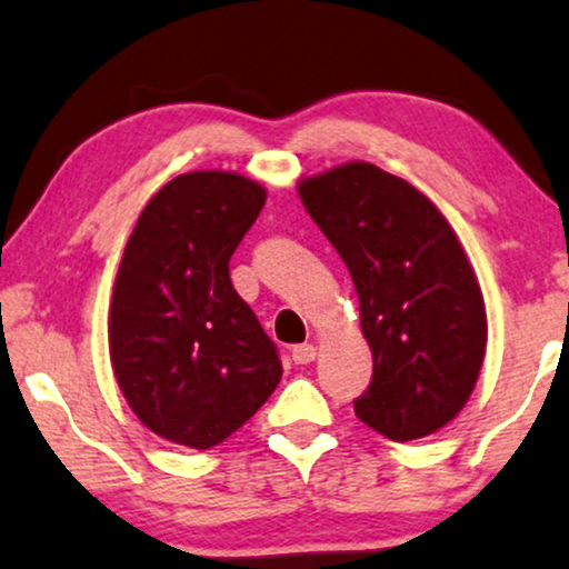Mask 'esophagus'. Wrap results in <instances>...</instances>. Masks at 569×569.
<instances>
[{"label": "esophagus", "instance_id": "1", "mask_svg": "<svg viewBox=\"0 0 569 569\" xmlns=\"http://www.w3.org/2000/svg\"><path fill=\"white\" fill-rule=\"evenodd\" d=\"M313 359H317V348L308 346V342H306V346L292 348V361H296V363H311Z\"/></svg>", "mask_w": 569, "mask_h": 569}]
</instances>
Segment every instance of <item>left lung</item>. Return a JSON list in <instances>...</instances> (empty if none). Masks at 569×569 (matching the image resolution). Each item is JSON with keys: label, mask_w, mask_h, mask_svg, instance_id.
Segmentation results:
<instances>
[{"label": "left lung", "mask_w": 569, "mask_h": 569, "mask_svg": "<svg viewBox=\"0 0 569 569\" xmlns=\"http://www.w3.org/2000/svg\"><path fill=\"white\" fill-rule=\"evenodd\" d=\"M298 192L359 292L375 371L356 417L398 443L438 432L472 396L488 340L453 229L419 189L371 163L332 168Z\"/></svg>", "instance_id": "left-lung-1"}]
</instances>
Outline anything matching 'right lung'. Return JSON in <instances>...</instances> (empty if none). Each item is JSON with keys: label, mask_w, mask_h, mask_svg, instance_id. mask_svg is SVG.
Returning <instances> with one entry per match:
<instances>
[{"label": "right lung", "mask_w": 569, "mask_h": 569, "mask_svg": "<svg viewBox=\"0 0 569 569\" xmlns=\"http://www.w3.org/2000/svg\"><path fill=\"white\" fill-rule=\"evenodd\" d=\"M263 202L240 173H181L147 202L123 250L110 359L131 411L171 443L219 446L282 380L277 346L229 279Z\"/></svg>", "instance_id": "add662e5"}]
</instances>
